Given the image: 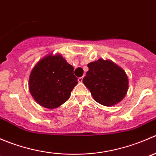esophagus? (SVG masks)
Here are the masks:
<instances>
[{
    "mask_svg": "<svg viewBox=\"0 0 156 156\" xmlns=\"http://www.w3.org/2000/svg\"><path fill=\"white\" fill-rule=\"evenodd\" d=\"M82 81H83V77H80V78H78V82H82Z\"/></svg>",
    "mask_w": 156,
    "mask_h": 156,
    "instance_id": "esophagus-1",
    "label": "esophagus"
}]
</instances>
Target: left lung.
<instances>
[{
  "instance_id": "8db88e82",
  "label": "left lung",
  "mask_w": 156,
  "mask_h": 156,
  "mask_svg": "<svg viewBox=\"0 0 156 156\" xmlns=\"http://www.w3.org/2000/svg\"><path fill=\"white\" fill-rule=\"evenodd\" d=\"M83 83L100 104L112 106L122 101L128 90L125 71L110 60L100 59L88 63Z\"/></svg>"
}]
</instances>
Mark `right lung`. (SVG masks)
<instances>
[{
	"label": "right lung",
	"instance_id": "right-lung-1",
	"mask_svg": "<svg viewBox=\"0 0 156 156\" xmlns=\"http://www.w3.org/2000/svg\"><path fill=\"white\" fill-rule=\"evenodd\" d=\"M73 71V66L59 54H50L41 59L29 76V91L34 100L50 109L63 104L78 84Z\"/></svg>",
	"mask_w": 156,
	"mask_h": 156
}]
</instances>
